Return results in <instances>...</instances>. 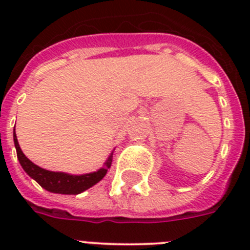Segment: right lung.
<instances>
[{
  "label": "right lung",
  "instance_id": "obj_1",
  "mask_svg": "<svg viewBox=\"0 0 250 250\" xmlns=\"http://www.w3.org/2000/svg\"><path fill=\"white\" fill-rule=\"evenodd\" d=\"M13 141H15V147H16L17 151V159H19L21 167L31 178L36 180L43 189H46L50 193L67 194V195H76V194L83 193V191L87 190L89 188L94 187L96 183L100 182L101 179L106 175L112 163L111 152V155L105 161L104 167L99 169L98 171H94V173L83 174V175H70V174L66 173L50 171V170H45L42 167H37L26 158L21 147H20L15 131H13Z\"/></svg>",
  "mask_w": 250,
  "mask_h": 250
}]
</instances>
